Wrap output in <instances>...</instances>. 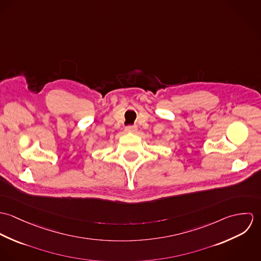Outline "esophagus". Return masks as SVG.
<instances>
[{
  "instance_id": "obj_1",
  "label": "esophagus",
  "mask_w": 261,
  "mask_h": 261,
  "mask_svg": "<svg viewBox=\"0 0 261 261\" xmlns=\"http://www.w3.org/2000/svg\"><path fill=\"white\" fill-rule=\"evenodd\" d=\"M137 130H138V127H137L136 125H130V126L125 127V132H126V133H133V134H135Z\"/></svg>"
}]
</instances>
